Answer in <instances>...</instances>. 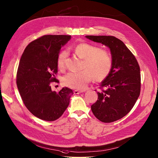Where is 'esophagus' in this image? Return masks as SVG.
Here are the masks:
<instances>
[{
	"instance_id": "34e87169",
	"label": "esophagus",
	"mask_w": 158,
	"mask_h": 158,
	"mask_svg": "<svg viewBox=\"0 0 158 158\" xmlns=\"http://www.w3.org/2000/svg\"><path fill=\"white\" fill-rule=\"evenodd\" d=\"M85 91L84 90H74V94H81V93H83Z\"/></svg>"
}]
</instances>
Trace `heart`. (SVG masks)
Returning <instances> with one entry per match:
<instances>
[{
  "label": "heart",
  "instance_id": "heart-1",
  "mask_svg": "<svg viewBox=\"0 0 158 158\" xmlns=\"http://www.w3.org/2000/svg\"><path fill=\"white\" fill-rule=\"evenodd\" d=\"M77 56L83 59V68L79 72H69L63 78L64 86L73 89L82 90L87 86L92 77L96 81L105 79L110 72L112 59L109 52L93 44L81 43L74 47ZM68 56L66 50L60 52L57 57V64L59 69H64Z\"/></svg>",
  "mask_w": 158,
  "mask_h": 158
}]
</instances>
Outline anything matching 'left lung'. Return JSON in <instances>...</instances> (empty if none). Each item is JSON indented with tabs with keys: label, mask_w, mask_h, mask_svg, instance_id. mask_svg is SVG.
I'll list each match as a JSON object with an SVG mask.
<instances>
[{
	"label": "left lung",
	"mask_w": 158,
	"mask_h": 158,
	"mask_svg": "<svg viewBox=\"0 0 158 158\" xmlns=\"http://www.w3.org/2000/svg\"><path fill=\"white\" fill-rule=\"evenodd\" d=\"M94 42L108 47L112 70L102 81L98 99L91 106L96 118L111 123L125 116L134 106L141 90L140 68L133 53L124 43L114 36L86 35Z\"/></svg>",
	"instance_id": "8db88e82"
}]
</instances>
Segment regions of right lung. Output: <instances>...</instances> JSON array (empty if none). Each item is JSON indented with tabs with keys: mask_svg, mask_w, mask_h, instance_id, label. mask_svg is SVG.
I'll return each instance as SVG.
<instances>
[{
	"mask_svg": "<svg viewBox=\"0 0 158 158\" xmlns=\"http://www.w3.org/2000/svg\"><path fill=\"white\" fill-rule=\"evenodd\" d=\"M70 35H47L31 42L20 58L17 85L24 104L37 118L53 121L59 119L69 105L72 89L63 88L59 92L52 90L57 82V60L60 50Z\"/></svg>",
	"mask_w": 158,
	"mask_h": 158,
	"instance_id": "add662e5",
	"label": "right lung"
}]
</instances>
